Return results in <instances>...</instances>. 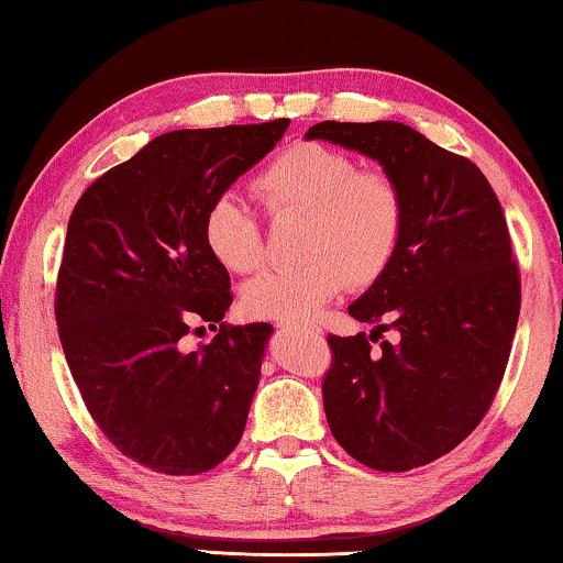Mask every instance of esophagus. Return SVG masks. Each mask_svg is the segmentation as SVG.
Instances as JSON below:
<instances>
[{
	"mask_svg": "<svg viewBox=\"0 0 563 563\" xmlns=\"http://www.w3.org/2000/svg\"><path fill=\"white\" fill-rule=\"evenodd\" d=\"M282 328H291V322H282Z\"/></svg>",
	"mask_w": 563,
	"mask_h": 563,
	"instance_id": "1",
	"label": "esophagus"
}]
</instances>
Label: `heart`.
<instances>
[{"label": "heart", "mask_w": 563, "mask_h": 563, "mask_svg": "<svg viewBox=\"0 0 563 563\" xmlns=\"http://www.w3.org/2000/svg\"><path fill=\"white\" fill-rule=\"evenodd\" d=\"M253 189L268 214H305L297 268H268L243 287V310L264 320H307L345 282L366 287L387 272L405 230L402 191L387 174L361 172L349 153L297 143L264 166ZM207 251L228 272L249 274L264 261L261 222L235 195H220L202 220Z\"/></svg>", "instance_id": "heart-1"}]
</instances>
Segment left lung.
Masks as SVG:
<instances>
[{
	"instance_id": "obj_1",
	"label": "left lung",
	"mask_w": 563,
	"mask_h": 563,
	"mask_svg": "<svg viewBox=\"0 0 563 563\" xmlns=\"http://www.w3.org/2000/svg\"><path fill=\"white\" fill-rule=\"evenodd\" d=\"M330 141L379 161L405 199L387 272L349 307L372 335H330L322 405L335 441L376 472H410L456 449L487 415L510 358L520 272L487 176L402 122H318ZM397 329V344L368 340Z\"/></svg>"
}]
</instances>
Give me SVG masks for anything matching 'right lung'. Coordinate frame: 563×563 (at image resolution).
<instances>
[{
	"label": "right lung",
	"mask_w": 563,
	"mask_h": 563,
	"mask_svg": "<svg viewBox=\"0 0 563 563\" xmlns=\"http://www.w3.org/2000/svg\"><path fill=\"white\" fill-rule=\"evenodd\" d=\"M287 128L282 118L153 137L68 220L56 284L68 368L102 433L153 472H210L243 435L274 328L222 322L230 276L202 220ZM202 321L219 335L187 352L183 335Z\"/></svg>",
	"instance_id": "1"
}]
</instances>
